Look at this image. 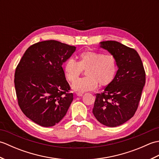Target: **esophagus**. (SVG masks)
<instances>
[{"label":"esophagus","instance_id":"esophagus-1","mask_svg":"<svg viewBox=\"0 0 159 159\" xmlns=\"http://www.w3.org/2000/svg\"><path fill=\"white\" fill-rule=\"evenodd\" d=\"M83 94V93H80V92H77V93H76V95H77L78 96H82Z\"/></svg>","mask_w":159,"mask_h":159}]
</instances>
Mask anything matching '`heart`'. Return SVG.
I'll return each mask as SVG.
<instances>
[{"instance_id":"b5f03b06","label":"heart","mask_w":159,"mask_h":159,"mask_svg":"<svg viewBox=\"0 0 159 159\" xmlns=\"http://www.w3.org/2000/svg\"><path fill=\"white\" fill-rule=\"evenodd\" d=\"M79 61L73 57L64 63V74L67 80L74 82L78 77L83 69H86V77L74 82L72 87L79 92H85L95 89L99 83L100 86L109 84L116 75L117 60L113 55H104L102 52L85 51L79 55Z\"/></svg>"}]
</instances>
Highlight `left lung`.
<instances>
[{"instance_id": "left-lung-1", "label": "left lung", "mask_w": 159, "mask_h": 159, "mask_svg": "<svg viewBox=\"0 0 159 159\" xmlns=\"http://www.w3.org/2000/svg\"><path fill=\"white\" fill-rule=\"evenodd\" d=\"M100 47L116 57L118 70L103 92L96 94L92 112L100 123L116 127L135 113L146 83V72L134 49L116 41L102 42Z\"/></svg>"}]
</instances>
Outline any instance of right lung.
I'll list each match as a JSON object with an SVG mask.
<instances>
[{
  "label": "right lung",
  "mask_w": 159,
  "mask_h": 159,
  "mask_svg": "<svg viewBox=\"0 0 159 159\" xmlns=\"http://www.w3.org/2000/svg\"><path fill=\"white\" fill-rule=\"evenodd\" d=\"M76 47L55 40L29 47L17 66L14 84L18 105L25 116L43 127L53 126L66 116L73 93L62 65Z\"/></svg>",
  "instance_id": "obj_1"
}]
</instances>
